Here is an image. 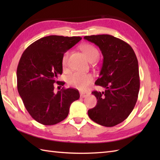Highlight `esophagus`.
Masks as SVG:
<instances>
[{"label":"esophagus","mask_w":160,"mask_h":160,"mask_svg":"<svg viewBox=\"0 0 160 160\" xmlns=\"http://www.w3.org/2000/svg\"><path fill=\"white\" fill-rule=\"evenodd\" d=\"M89 95V93L88 92H80V97L81 98H86L87 96H88Z\"/></svg>","instance_id":"1"}]
</instances>
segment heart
<instances>
[{
    "label": "heart",
    "mask_w": 160,
    "mask_h": 160,
    "mask_svg": "<svg viewBox=\"0 0 160 160\" xmlns=\"http://www.w3.org/2000/svg\"><path fill=\"white\" fill-rule=\"evenodd\" d=\"M81 50L85 54L87 59L90 62H93L98 59L100 53L94 46L90 44H84L80 47ZM69 52H67L63 54L62 58V64L65 67L67 64ZM93 81V76L91 74H82L80 73H73L69 75L67 78V82L70 86L73 87L81 91H84L88 89L90 84Z\"/></svg>",
    "instance_id": "1"
}]
</instances>
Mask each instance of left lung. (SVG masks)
<instances>
[{
  "mask_svg": "<svg viewBox=\"0 0 160 160\" xmlns=\"http://www.w3.org/2000/svg\"><path fill=\"white\" fill-rule=\"evenodd\" d=\"M84 38L99 47L103 56L102 67L95 84L103 92L93 91L97 104L88 111L93 122L111 127L128 118L138 100L140 90L138 62L128 43L108 35H93Z\"/></svg>",
  "mask_w": 160,
  "mask_h": 160,
  "instance_id": "left-lung-1",
  "label": "left lung"
}]
</instances>
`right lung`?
Wrapping results in <instances>:
<instances>
[{"label":"right lung","mask_w":160,"mask_h":160,"mask_svg":"<svg viewBox=\"0 0 160 160\" xmlns=\"http://www.w3.org/2000/svg\"><path fill=\"white\" fill-rule=\"evenodd\" d=\"M80 36H49L33 42L20 58L17 68V87L30 115L39 123L53 125L65 119L70 105L79 99V91L62 89L54 92L53 84L62 73V58L77 44Z\"/></svg>","instance_id":"right-lung-1"}]
</instances>
